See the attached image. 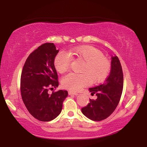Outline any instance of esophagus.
I'll use <instances>...</instances> for the list:
<instances>
[{
	"label": "esophagus",
	"mask_w": 147,
	"mask_h": 147,
	"mask_svg": "<svg viewBox=\"0 0 147 147\" xmlns=\"http://www.w3.org/2000/svg\"><path fill=\"white\" fill-rule=\"evenodd\" d=\"M68 93H69V95H71V94H73V95H75V96H76V95H78V93H74V92H73V91H69Z\"/></svg>",
	"instance_id": "1"
}]
</instances>
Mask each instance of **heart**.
Masks as SVG:
<instances>
[{
    "label": "heart",
    "instance_id": "heart-1",
    "mask_svg": "<svg viewBox=\"0 0 147 147\" xmlns=\"http://www.w3.org/2000/svg\"><path fill=\"white\" fill-rule=\"evenodd\" d=\"M73 58L85 61V64L81 69L82 73H70L62 78V86L69 90L80 91L88 85L89 80L92 83L100 82L108 76L110 71L108 59L100 50L92 46L74 47L69 51V54L65 51L59 52L54 60L56 71L63 73L69 70Z\"/></svg>",
    "mask_w": 147,
    "mask_h": 147
}]
</instances>
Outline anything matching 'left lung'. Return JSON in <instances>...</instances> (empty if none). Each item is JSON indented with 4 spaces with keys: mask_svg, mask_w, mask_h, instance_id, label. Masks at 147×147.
<instances>
[{
    "mask_svg": "<svg viewBox=\"0 0 147 147\" xmlns=\"http://www.w3.org/2000/svg\"><path fill=\"white\" fill-rule=\"evenodd\" d=\"M123 89V73L120 61L117 56L111 57L110 74L100 85L89 89L91 94L97 96L96 100L82 108V112L94 121L106 119L112 113L120 101Z\"/></svg>",
    "mask_w": 147,
    "mask_h": 147,
    "instance_id": "left-lung-1",
    "label": "left lung"
}]
</instances>
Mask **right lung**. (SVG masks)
I'll return each instance as SVG.
<instances>
[{
	"mask_svg": "<svg viewBox=\"0 0 147 147\" xmlns=\"http://www.w3.org/2000/svg\"><path fill=\"white\" fill-rule=\"evenodd\" d=\"M59 50L54 43L41 45L30 54L21 76V93L29 113L38 120L51 121L61 113L68 92L59 90L49 94V88L59 83L54 60Z\"/></svg>",
	"mask_w": 147,
	"mask_h": 147,
	"instance_id": "add662e5",
	"label": "right lung"
}]
</instances>
